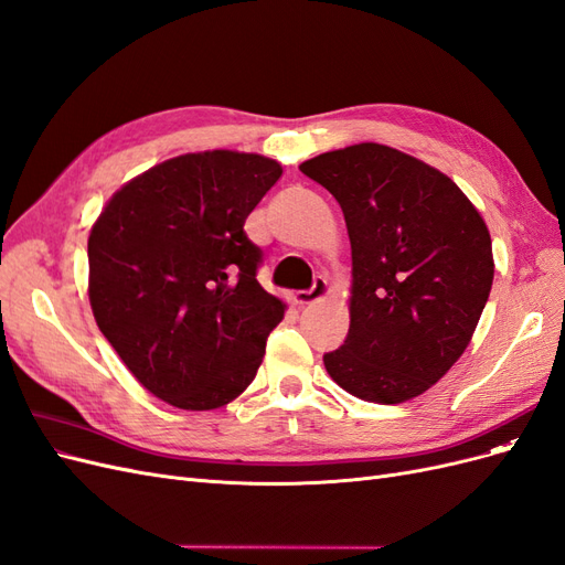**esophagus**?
Listing matches in <instances>:
<instances>
[{"label": "esophagus", "mask_w": 565, "mask_h": 565, "mask_svg": "<svg viewBox=\"0 0 565 565\" xmlns=\"http://www.w3.org/2000/svg\"><path fill=\"white\" fill-rule=\"evenodd\" d=\"M323 298H329V281H326L323 277H317L309 290H298V294L294 296L298 307H309L315 302H321Z\"/></svg>", "instance_id": "1"}]
</instances>
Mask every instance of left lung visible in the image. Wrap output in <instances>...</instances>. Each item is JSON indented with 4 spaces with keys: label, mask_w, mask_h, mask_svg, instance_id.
Segmentation results:
<instances>
[{
    "label": "left lung",
    "mask_w": 565,
    "mask_h": 565,
    "mask_svg": "<svg viewBox=\"0 0 565 565\" xmlns=\"http://www.w3.org/2000/svg\"><path fill=\"white\" fill-rule=\"evenodd\" d=\"M300 171L335 196L352 244L350 333L323 366L361 402H411L477 331L495 275L486 221L446 173L380 142Z\"/></svg>",
    "instance_id": "obj_1"
}]
</instances>
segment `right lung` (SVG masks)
Here are the masks:
<instances>
[{
    "label": "right lung",
    "mask_w": 565,
    "mask_h": 565,
    "mask_svg": "<svg viewBox=\"0 0 565 565\" xmlns=\"http://www.w3.org/2000/svg\"><path fill=\"white\" fill-rule=\"evenodd\" d=\"M281 171L253 152L180 154L124 183L88 232L98 329L169 406H227L260 369L286 302L258 284L244 223Z\"/></svg>",
    "instance_id": "1"
}]
</instances>
